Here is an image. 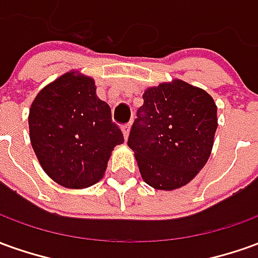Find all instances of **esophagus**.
<instances>
[{
	"instance_id": "esophagus-1",
	"label": "esophagus",
	"mask_w": 258,
	"mask_h": 258,
	"mask_svg": "<svg viewBox=\"0 0 258 258\" xmlns=\"http://www.w3.org/2000/svg\"><path fill=\"white\" fill-rule=\"evenodd\" d=\"M121 130H123V134H124V138L127 140L130 135V130H131V123L128 124H124L123 127H121Z\"/></svg>"
}]
</instances>
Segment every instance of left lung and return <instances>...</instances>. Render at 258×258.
<instances>
[{
    "label": "left lung",
    "instance_id": "left-lung-1",
    "mask_svg": "<svg viewBox=\"0 0 258 258\" xmlns=\"http://www.w3.org/2000/svg\"><path fill=\"white\" fill-rule=\"evenodd\" d=\"M131 127L144 181L156 190H176L205 166L218 127L217 104L210 93L181 79L151 86L142 95Z\"/></svg>",
    "mask_w": 258,
    "mask_h": 258
}]
</instances>
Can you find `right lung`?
Segmentation results:
<instances>
[{"label": "right lung", "instance_id": "add662e5", "mask_svg": "<svg viewBox=\"0 0 258 258\" xmlns=\"http://www.w3.org/2000/svg\"><path fill=\"white\" fill-rule=\"evenodd\" d=\"M29 135L43 170L67 188L103 177L111 151L124 142L110 106L91 77L70 71L41 89L29 110Z\"/></svg>", "mask_w": 258, "mask_h": 258}]
</instances>
